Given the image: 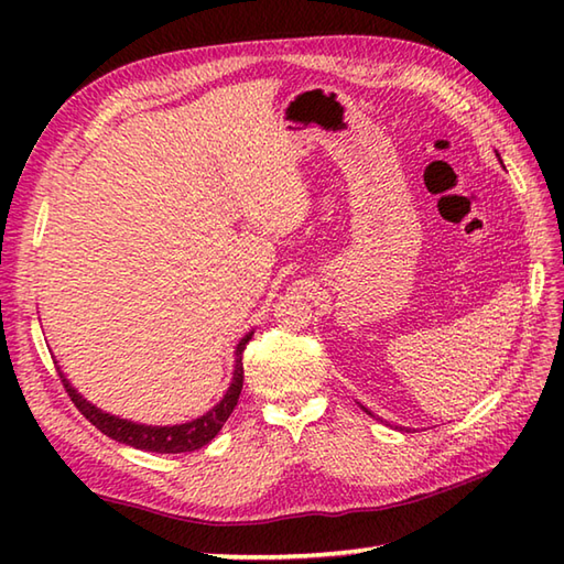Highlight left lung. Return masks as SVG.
I'll return each mask as SVG.
<instances>
[{
	"label": "left lung",
	"mask_w": 564,
	"mask_h": 564,
	"mask_svg": "<svg viewBox=\"0 0 564 564\" xmlns=\"http://www.w3.org/2000/svg\"><path fill=\"white\" fill-rule=\"evenodd\" d=\"M497 158H499V154H497ZM499 162H501V160H499ZM364 412H366V414H370V412H368V410H366V406H364ZM370 416H373V414H370Z\"/></svg>",
	"instance_id": "obj_1"
}]
</instances>
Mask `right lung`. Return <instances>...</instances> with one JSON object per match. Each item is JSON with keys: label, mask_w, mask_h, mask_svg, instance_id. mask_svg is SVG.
Segmentation results:
<instances>
[{"label": "right lung", "mask_w": 564, "mask_h": 564, "mask_svg": "<svg viewBox=\"0 0 564 564\" xmlns=\"http://www.w3.org/2000/svg\"><path fill=\"white\" fill-rule=\"evenodd\" d=\"M251 337H254V332H247L237 344L232 382H230V388H227V392L223 394V400L215 404L213 410L200 414L198 419H191V422H186V424L152 426V424L130 422V419H121L116 414L104 412L97 404H91L87 398H82V392H77V388H72V382L65 378V373H59V378H63V386L72 398V402H75L77 410L87 416L89 422L101 431V434H106L118 443H126V446L140 448V451L188 453V451H198L203 446H208V443L218 436V431L227 422V416H230L237 406L239 392H242V380H245L242 354H245Z\"/></svg>", "instance_id": "obj_1"}]
</instances>
